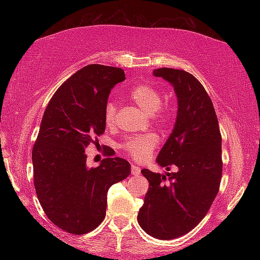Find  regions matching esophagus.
<instances>
[{
  "instance_id": "34e87169",
  "label": "esophagus",
  "mask_w": 260,
  "mask_h": 260,
  "mask_svg": "<svg viewBox=\"0 0 260 260\" xmlns=\"http://www.w3.org/2000/svg\"><path fill=\"white\" fill-rule=\"evenodd\" d=\"M131 173L133 174V175H139V174L141 173L140 167L136 166V165H132V167H131Z\"/></svg>"
}]
</instances>
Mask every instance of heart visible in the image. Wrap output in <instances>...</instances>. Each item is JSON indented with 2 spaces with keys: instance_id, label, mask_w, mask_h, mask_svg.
<instances>
[{
  "instance_id": "b5f03b06",
  "label": "heart",
  "mask_w": 260,
  "mask_h": 260,
  "mask_svg": "<svg viewBox=\"0 0 260 260\" xmlns=\"http://www.w3.org/2000/svg\"><path fill=\"white\" fill-rule=\"evenodd\" d=\"M131 99L133 102L151 116L157 125L167 126L174 118L173 109L170 107H161L162 98L160 91L151 83L142 82L136 85L131 90ZM118 107L116 102L109 101L104 109V122L108 127H113L117 121ZM157 146V138L153 134L142 136H134L121 144L122 150L136 160H144L150 156Z\"/></svg>"
}]
</instances>
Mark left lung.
Returning a JSON list of instances; mask_svg holds the SVG:
<instances>
[{
	"label": "left lung",
	"instance_id": "obj_1",
	"mask_svg": "<svg viewBox=\"0 0 260 260\" xmlns=\"http://www.w3.org/2000/svg\"><path fill=\"white\" fill-rule=\"evenodd\" d=\"M174 87L178 116L157 162L177 172L166 175L142 170L149 189L138 214L140 226L159 240H173L195 228L217 196L222 175L221 134L212 101L191 73L157 69Z\"/></svg>",
	"mask_w": 260,
	"mask_h": 260
}]
</instances>
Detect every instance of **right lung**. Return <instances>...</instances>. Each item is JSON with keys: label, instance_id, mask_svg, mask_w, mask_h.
<instances>
[{"label": "right lung", "instance_id": "add662e5", "mask_svg": "<svg viewBox=\"0 0 260 260\" xmlns=\"http://www.w3.org/2000/svg\"><path fill=\"white\" fill-rule=\"evenodd\" d=\"M124 80L119 68L87 65L61 83L43 113L32 150L35 191L48 219L74 235L103 221L109 188L131 173L129 162L112 151L91 169L85 153L104 133L111 88Z\"/></svg>", "mask_w": 260, "mask_h": 260}]
</instances>
